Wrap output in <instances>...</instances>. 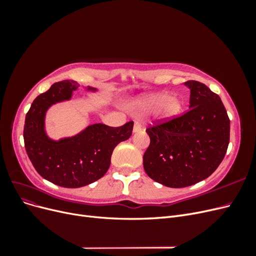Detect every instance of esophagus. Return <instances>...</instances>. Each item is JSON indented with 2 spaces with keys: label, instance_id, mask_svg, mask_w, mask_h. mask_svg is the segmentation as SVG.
Segmentation results:
<instances>
[{
  "label": "esophagus",
  "instance_id": "obj_1",
  "mask_svg": "<svg viewBox=\"0 0 256 256\" xmlns=\"http://www.w3.org/2000/svg\"><path fill=\"white\" fill-rule=\"evenodd\" d=\"M142 130V124L138 120H134V132H138V131Z\"/></svg>",
  "mask_w": 256,
  "mask_h": 256
}]
</instances>
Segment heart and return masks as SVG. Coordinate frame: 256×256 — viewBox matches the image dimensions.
<instances>
[{
  "mask_svg": "<svg viewBox=\"0 0 256 256\" xmlns=\"http://www.w3.org/2000/svg\"><path fill=\"white\" fill-rule=\"evenodd\" d=\"M162 104H164V109L166 112L168 114H174L178 112V110L180 109V104L177 102L176 99H168V95L166 94H158V95H154L148 98H146L144 102H142V104L145 106H160Z\"/></svg>",
  "mask_w": 256,
  "mask_h": 256,
  "instance_id": "heart-1",
  "label": "heart"
}]
</instances>
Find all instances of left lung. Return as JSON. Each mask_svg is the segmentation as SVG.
<instances>
[{
  "label": "left lung",
  "instance_id": "left-lung-1",
  "mask_svg": "<svg viewBox=\"0 0 256 256\" xmlns=\"http://www.w3.org/2000/svg\"><path fill=\"white\" fill-rule=\"evenodd\" d=\"M190 108L146 128V174L166 187L184 188L210 176L226 156L230 118L221 98L204 83L187 81Z\"/></svg>",
  "mask_w": 256,
  "mask_h": 256
}]
</instances>
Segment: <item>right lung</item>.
<instances>
[{"label": "right lung", "mask_w": 256, "mask_h": 256, "mask_svg": "<svg viewBox=\"0 0 256 256\" xmlns=\"http://www.w3.org/2000/svg\"><path fill=\"white\" fill-rule=\"evenodd\" d=\"M76 88V82L63 80L37 96L23 129L26 150L37 173L65 188L83 187L102 178L110 166L114 147L129 138L134 129L132 120L120 127L94 124L74 138L50 140L44 130L46 111L54 102L70 98Z\"/></svg>", "instance_id": "obj_1"}]
</instances>
